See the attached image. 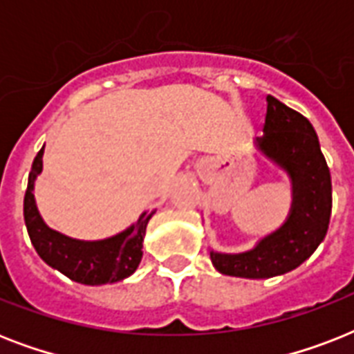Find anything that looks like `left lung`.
Masks as SVG:
<instances>
[{"label": "left lung", "instance_id": "left-lung-1", "mask_svg": "<svg viewBox=\"0 0 354 354\" xmlns=\"http://www.w3.org/2000/svg\"><path fill=\"white\" fill-rule=\"evenodd\" d=\"M266 102L264 136L255 147L290 178V213L279 230L248 252H209L221 274L246 279H268L305 263L327 235L333 209L330 172L310 121L275 97Z\"/></svg>", "mask_w": 354, "mask_h": 354}]
</instances>
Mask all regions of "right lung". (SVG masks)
<instances>
[{
  "label": "right lung",
  "instance_id": "obj_1",
  "mask_svg": "<svg viewBox=\"0 0 354 354\" xmlns=\"http://www.w3.org/2000/svg\"><path fill=\"white\" fill-rule=\"evenodd\" d=\"M44 147L32 161L29 183L24 198V218L30 242L41 261L71 281L82 285H106L127 279L138 270L143 257V239L147 224L156 211L143 213L138 222L118 235L102 241H79L55 232L38 213L35 200L36 176L41 172Z\"/></svg>",
  "mask_w": 354,
  "mask_h": 354
}]
</instances>
